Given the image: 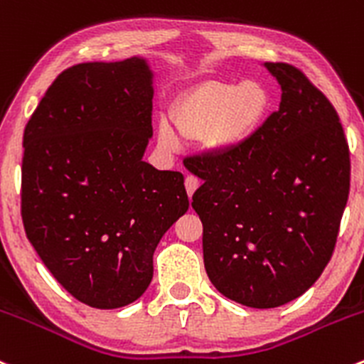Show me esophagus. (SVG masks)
I'll list each match as a JSON object with an SVG mask.
<instances>
[{
    "label": "esophagus",
    "mask_w": 364,
    "mask_h": 364,
    "mask_svg": "<svg viewBox=\"0 0 364 364\" xmlns=\"http://www.w3.org/2000/svg\"><path fill=\"white\" fill-rule=\"evenodd\" d=\"M198 185H200V181H198L195 176H186L185 179V186H186V193H188V197L192 198V195L195 193V190L198 188Z\"/></svg>",
    "instance_id": "1"
}]
</instances>
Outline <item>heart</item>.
I'll return each mask as SVG.
<instances>
[{"mask_svg": "<svg viewBox=\"0 0 364 364\" xmlns=\"http://www.w3.org/2000/svg\"><path fill=\"white\" fill-rule=\"evenodd\" d=\"M272 97L263 83L208 80L183 92L171 109L172 124L188 139L200 137L205 150L230 153L256 136L269 118ZM159 143L166 150L179 146L178 134L166 120L159 124Z\"/></svg>", "mask_w": 364, "mask_h": 364, "instance_id": "b5f03b06", "label": "heart"}]
</instances>
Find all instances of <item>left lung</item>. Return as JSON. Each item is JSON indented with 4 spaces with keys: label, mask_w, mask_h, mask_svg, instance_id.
<instances>
[{
    "label": "left lung",
    "mask_w": 364,
    "mask_h": 364,
    "mask_svg": "<svg viewBox=\"0 0 364 364\" xmlns=\"http://www.w3.org/2000/svg\"><path fill=\"white\" fill-rule=\"evenodd\" d=\"M281 105L230 153L186 159L200 178L192 208L204 225L209 279L252 309L301 296L333 255L349 198V144L331 102L300 70L265 63Z\"/></svg>",
    "instance_id": "left-lung-1"
}]
</instances>
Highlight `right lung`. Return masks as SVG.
Instances as JSON below:
<instances>
[{
    "mask_svg": "<svg viewBox=\"0 0 364 364\" xmlns=\"http://www.w3.org/2000/svg\"><path fill=\"white\" fill-rule=\"evenodd\" d=\"M153 73L143 57L63 71L24 129L26 235L68 293L95 309L132 304L153 252L188 211L181 172L144 162Z\"/></svg>",
    "mask_w": 364,
    "mask_h": 364,
    "instance_id": "right-lung-1",
    "label": "right lung"
}]
</instances>
